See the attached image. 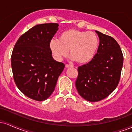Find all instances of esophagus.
Masks as SVG:
<instances>
[{
	"mask_svg": "<svg viewBox=\"0 0 132 132\" xmlns=\"http://www.w3.org/2000/svg\"><path fill=\"white\" fill-rule=\"evenodd\" d=\"M65 66H66V68H70V67H72V66H71V65H69V64H66L65 65Z\"/></svg>",
	"mask_w": 132,
	"mask_h": 132,
	"instance_id": "34e87169",
	"label": "esophagus"
}]
</instances>
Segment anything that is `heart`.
I'll return each instance as SVG.
<instances>
[{
	"label": "heart",
	"instance_id": "heart-1",
	"mask_svg": "<svg viewBox=\"0 0 132 132\" xmlns=\"http://www.w3.org/2000/svg\"><path fill=\"white\" fill-rule=\"evenodd\" d=\"M99 46L97 35L92 31L69 29L63 31L59 39H53L49 44L53 56L57 61L69 54L79 64H87L95 56Z\"/></svg>",
	"mask_w": 132,
	"mask_h": 132
}]
</instances>
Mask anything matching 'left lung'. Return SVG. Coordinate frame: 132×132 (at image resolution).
Here are the masks:
<instances>
[{
    "label": "left lung",
    "instance_id": "8db88e82",
    "mask_svg": "<svg viewBox=\"0 0 132 132\" xmlns=\"http://www.w3.org/2000/svg\"><path fill=\"white\" fill-rule=\"evenodd\" d=\"M99 46L89 63L78 68L76 87L82 98L89 102L105 99L119 84L123 66V56L114 38L95 31Z\"/></svg>",
    "mask_w": 132,
    "mask_h": 132
}]
</instances>
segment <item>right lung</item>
I'll list each match as a JSON object with an SVG mask.
<instances>
[{
  "label": "right lung",
  "instance_id": "right-lung-1",
  "mask_svg": "<svg viewBox=\"0 0 132 132\" xmlns=\"http://www.w3.org/2000/svg\"><path fill=\"white\" fill-rule=\"evenodd\" d=\"M56 23L39 24L23 34L11 56L13 79L19 90L30 99L43 101L54 91L65 65L52 57L49 44Z\"/></svg>",
  "mask_w": 132,
  "mask_h": 132
}]
</instances>
